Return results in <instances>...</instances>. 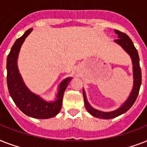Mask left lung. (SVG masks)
I'll list each match as a JSON object with an SVG mask.
<instances>
[{
    "mask_svg": "<svg viewBox=\"0 0 147 147\" xmlns=\"http://www.w3.org/2000/svg\"><path fill=\"white\" fill-rule=\"evenodd\" d=\"M114 31L118 35V39L115 40L114 41L123 47V49L130 55L131 59H132L133 71H134V88H133V90L130 93V96H129L127 100H126V102L119 109L111 112H101L92 108L89 105V104L88 103L85 92L83 90V96H84L85 108L92 115L100 119L114 118V117L127 111L134 104L135 100L138 96L140 85H141V69H140V66L139 55H138L137 49L135 48L132 40H130V38L126 33L121 32L117 30H115Z\"/></svg>",
    "mask_w": 147,
    "mask_h": 147,
    "instance_id": "obj_1",
    "label": "left lung"
}]
</instances>
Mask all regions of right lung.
Masks as SVG:
<instances>
[{
  "label": "right lung",
  "mask_w": 147,
  "mask_h": 147,
  "mask_svg": "<svg viewBox=\"0 0 147 147\" xmlns=\"http://www.w3.org/2000/svg\"><path fill=\"white\" fill-rule=\"evenodd\" d=\"M31 31L32 29H29L21 37L16 40L7 55V83L8 91L16 105L26 115L34 118H50L55 117L62 108L64 92L70 82L71 78H67L60 84L57 100L54 102H47L29 91L18 71L17 62L20 47Z\"/></svg>",
  "instance_id": "obj_1"
}]
</instances>
